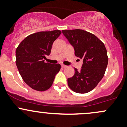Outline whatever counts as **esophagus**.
<instances>
[{
    "instance_id": "1",
    "label": "esophagus",
    "mask_w": 127,
    "mask_h": 127,
    "mask_svg": "<svg viewBox=\"0 0 127 127\" xmlns=\"http://www.w3.org/2000/svg\"><path fill=\"white\" fill-rule=\"evenodd\" d=\"M61 66H62V68H66L67 66H66V65H63V64H62V65H61Z\"/></svg>"
}]
</instances>
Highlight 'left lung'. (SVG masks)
Wrapping results in <instances>:
<instances>
[{
  "label": "left lung",
  "mask_w": 127,
  "mask_h": 127,
  "mask_svg": "<svg viewBox=\"0 0 127 127\" xmlns=\"http://www.w3.org/2000/svg\"><path fill=\"white\" fill-rule=\"evenodd\" d=\"M74 48L76 56L83 60L80 71L74 68L68 85L74 92L87 93L93 90L104 76L108 59L104 44L95 35L82 30H62Z\"/></svg>",
  "instance_id": "obj_1"
}]
</instances>
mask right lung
<instances>
[{
	"label": "right lung",
	"instance_id": "obj_1",
	"mask_svg": "<svg viewBox=\"0 0 127 127\" xmlns=\"http://www.w3.org/2000/svg\"><path fill=\"white\" fill-rule=\"evenodd\" d=\"M60 30L41 31L32 34L22 40L16 50V64L23 80L37 91H43L52 85L60 64L45 62L51 53L54 40L61 35Z\"/></svg>",
	"mask_w": 127,
	"mask_h": 127
}]
</instances>
